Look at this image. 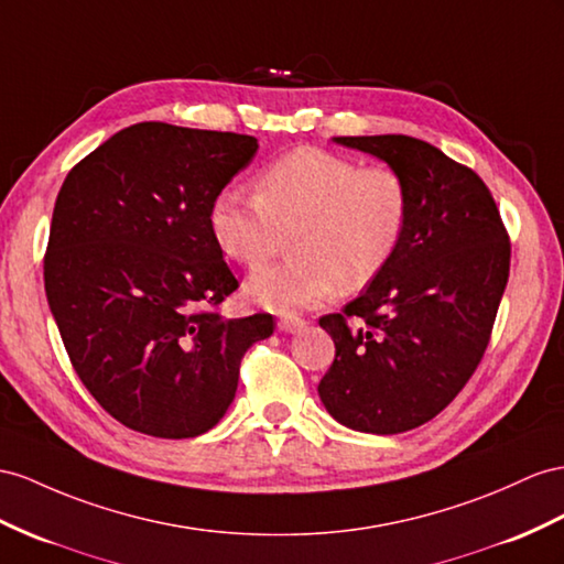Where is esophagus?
<instances>
[{
  "label": "esophagus",
  "instance_id": "34e87169",
  "mask_svg": "<svg viewBox=\"0 0 564 564\" xmlns=\"http://www.w3.org/2000/svg\"><path fill=\"white\" fill-rule=\"evenodd\" d=\"M305 326H307V322L300 319V316H293V314H285L279 319V328L285 330V334H300Z\"/></svg>",
  "mask_w": 564,
  "mask_h": 564
}]
</instances>
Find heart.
Wrapping results in <instances>:
<instances>
[{
  "label": "heart",
  "mask_w": 564,
  "mask_h": 564,
  "mask_svg": "<svg viewBox=\"0 0 564 564\" xmlns=\"http://www.w3.org/2000/svg\"><path fill=\"white\" fill-rule=\"evenodd\" d=\"M410 221V191L391 166L300 148L259 173L254 193L224 187L209 226L234 262L257 269L291 234V257L257 271L254 302L273 312L322 305L336 291L357 293L388 267Z\"/></svg>",
  "instance_id": "1"
}]
</instances>
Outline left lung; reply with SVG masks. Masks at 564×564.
<instances>
[{
    "label": "left lung",
    "instance_id": "obj_1",
    "mask_svg": "<svg viewBox=\"0 0 564 564\" xmlns=\"http://www.w3.org/2000/svg\"><path fill=\"white\" fill-rule=\"evenodd\" d=\"M336 142L395 169L410 191L398 252L365 293L319 326L336 359L319 383L330 416L391 436L426 424L471 379L510 276V236L469 166L410 135Z\"/></svg>",
    "mask_w": 564,
    "mask_h": 564
}]
</instances>
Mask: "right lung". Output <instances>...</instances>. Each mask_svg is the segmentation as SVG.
<instances>
[{
  "label": "right lung",
  "mask_w": 564,
  "mask_h": 564,
  "mask_svg": "<svg viewBox=\"0 0 564 564\" xmlns=\"http://www.w3.org/2000/svg\"><path fill=\"white\" fill-rule=\"evenodd\" d=\"M257 138L159 121L123 128L68 171L54 202L45 293L90 395L123 426L195 438L236 398L240 362L271 314L224 319L238 279L212 202Z\"/></svg>",
  "instance_id": "obj_1"
}]
</instances>
